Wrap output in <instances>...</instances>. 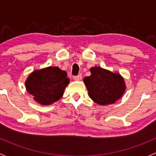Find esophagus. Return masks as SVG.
Here are the masks:
<instances>
[{
	"label": "esophagus",
	"instance_id": "34e87169",
	"mask_svg": "<svg viewBox=\"0 0 156 156\" xmlns=\"http://www.w3.org/2000/svg\"><path fill=\"white\" fill-rule=\"evenodd\" d=\"M73 80H76V81H80V80H82V76L81 75H77V76H73Z\"/></svg>",
	"mask_w": 156,
	"mask_h": 156
}]
</instances>
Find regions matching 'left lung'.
<instances>
[{
    "instance_id": "1",
    "label": "left lung",
    "mask_w": 156,
    "mask_h": 156,
    "mask_svg": "<svg viewBox=\"0 0 156 156\" xmlns=\"http://www.w3.org/2000/svg\"><path fill=\"white\" fill-rule=\"evenodd\" d=\"M91 75L83 79L89 96L100 105L114 104L124 94L126 84L119 73L100 67L90 69Z\"/></svg>"
}]
</instances>
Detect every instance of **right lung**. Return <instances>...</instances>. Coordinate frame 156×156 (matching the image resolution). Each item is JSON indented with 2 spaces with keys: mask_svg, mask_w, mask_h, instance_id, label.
Segmentation results:
<instances>
[{
  "mask_svg": "<svg viewBox=\"0 0 156 156\" xmlns=\"http://www.w3.org/2000/svg\"><path fill=\"white\" fill-rule=\"evenodd\" d=\"M69 83L66 71L50 66L32 72L25 81V87L37 102L49 105L63 96Z\"/></svg>",
  "mask_w": 156,
  "mask_h": 156,
  "instance_id": "obj_1",
  "label": "right lung"
}]
</instances>
